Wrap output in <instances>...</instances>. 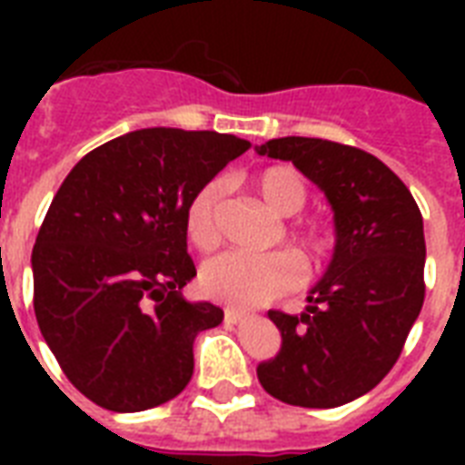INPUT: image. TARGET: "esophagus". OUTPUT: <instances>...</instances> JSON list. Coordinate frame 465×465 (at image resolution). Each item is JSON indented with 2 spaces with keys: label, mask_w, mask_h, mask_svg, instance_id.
Here are the masks:
<instances>
[{
  "label": "esophagus",
  "mask_w": 465,
  "mask_h": 465,
  "mask_svg": "<svg viewBox=\"0 0 465 465\" xmlns=\"http://www.w3.org/2000/svg\"><path fill=\"white\" fill-rule=\"evenodd\" d=\"M224 318H226V323H243V321L248 318V313L246 311H239V309H226Z\"/></svg>",
  "instance_id": "obj_1"
}]
</instances>
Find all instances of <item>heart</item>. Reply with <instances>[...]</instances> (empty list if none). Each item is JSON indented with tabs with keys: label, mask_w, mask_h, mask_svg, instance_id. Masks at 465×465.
<instances>
[{
	"label": "heart",
	"mask_w": 465,
	"mask_h": 465,
	"mask_svg": "<svg viewBox=\"0 0 465 465\" xmlns=\"http://www.w3.org/2000/svg\"><path fill=\"white\" fill-rule=\"evenodd\" d=\"M255 188L277 214H297L309 200L304 175L290 166L265 168L255 175ZM224 183L210 181L197 190L185 210V233L200 251H212L219 243V204ZM297 239L313 251L328 246L323 226H304ZM302 282L297 261L287 253H243L226 251L203 265L200 287L210 299L236 309H258L282 297Z\"/></svg>",
	"instance_id": "heart-1"
}]
</instances>
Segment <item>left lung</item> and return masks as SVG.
<instances>
[{"instance_id": "left-lung-1", "label": "left lung", "mask_w": 465, "mask_h": 465, "mask_svg": "<svg viewBox=\"0 0 465 465\" xmlns=\"http://www.w3.org/2000/svg\"><path fill=\"white\" fill-rule=\"evenodd\" d=\"M292 161L323 190L335 248L302 316L270 311L280 352L258 364L270 396L338 408L389 374L425 302V232L418 203L383 161L338 142L280 137L255 147Z\"/></svg>"}]
</instances>
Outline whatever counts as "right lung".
Wrapping results in <instances>:
<instances>
[{"label": "right lung", "mask_w": 465, "mask_h": 465, "mask_svg": "<svg viewBox=\"0 0 465 465\" xmlns=\"http://www.w3.org/2000/svg\"><path fill=\"white\" fill-rule=\"evenodd\" d=\"M251 142L210 130H134L76 163L33 246V309L67 379L96 405L140 412L193 376V342L222 323L185 302L197 275L185 210Z\"/></svg>", "instance_id": "add662e5"}]
</instances>
